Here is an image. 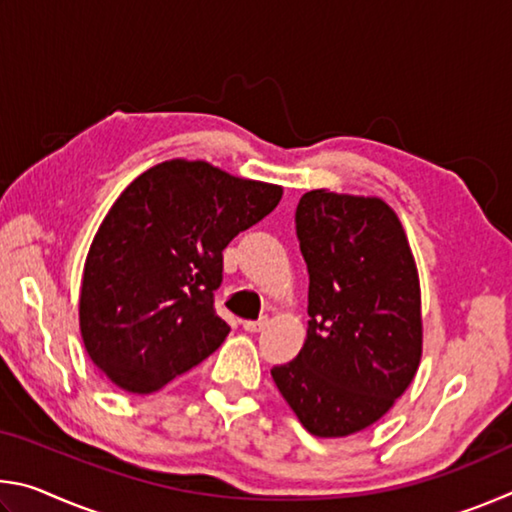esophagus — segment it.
Segmentation results:
<instances>
[{
    "mask_svg": "<svg viewBox=\"0 0 512 512\" xmlns=\"http://www.w3.org/2000/svg\"><path fill=\"white\" fill-rule=\"evenodd\" d=\"M268 325L266 318H259V320H244V329L246 332H262V329Z\"/></svg>",
    "mask_w": 512,
    "mask_h": 512,
    "instance_id": "34e87169",
    "label": "esophagus"
}]
</instances>
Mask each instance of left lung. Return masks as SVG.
I'll return each instance as SVG.
<instances>
[{
    "mask_svg": "<svg viewBox=\"0 0 512 512\" xmlns=\"http://www.w3.org/2000/svg\"><path fill=\"white\" fill-rule=\"evenodd\" d=\"M296 230L311 320L298 357L271 375L309 433L352 436L384 418L418 372V266L379 196L314 189L300 198Z\"/></svg>",
    "mask_w": 512,
    "mask_h": 512,
    "instance_id": "1",
    "label": "left lung"
}]
</instances>
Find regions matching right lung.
I'll return each instance as SVG.
<instances>
[{
  "instance_id": "right-lung-1",
  "label": "right lung",
  "mask_w": 512,
  "mask_h": 512,
  "mask_svg": "<svg viewBox=\"0 0 512 512\" xmlns=\"http://www.w3.org/2000/svg\"><path fill=\"white\" fill-rule=\"evenodd\" d=\"M280 198V185L185 158L155 164L119 194L79 296L83 345L112 384L155 393L219 348L230 332L214 311L223 248Z\"/></svg>"
}]
</instances>
